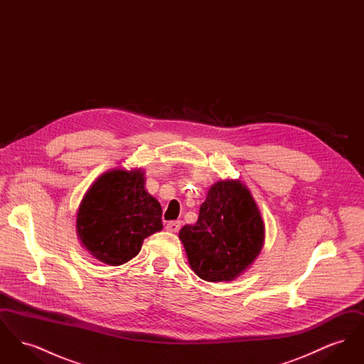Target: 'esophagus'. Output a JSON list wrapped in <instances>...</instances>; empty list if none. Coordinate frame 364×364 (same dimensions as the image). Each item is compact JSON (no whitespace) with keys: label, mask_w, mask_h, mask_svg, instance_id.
Instances as JSON below:
<instances>
[{"label":"esophagus","mask_w":364,"mask_h":364,"mask_svg":"<svg viewBox=\"0 0 364 364\" xmlns=\"http://www.w3.org/2000/svg\"><path fill=\"white\" fill-rule=\"evenodd\" d=\"M180 226H181V223L180 221H171V223H168L166 224V230L168 232H172V233H176V232H178L180 230Z\"/></svg>","instance_id":"esophagus-1"}]
</instances>
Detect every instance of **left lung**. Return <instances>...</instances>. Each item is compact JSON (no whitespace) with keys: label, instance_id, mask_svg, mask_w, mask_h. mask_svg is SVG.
Instances as JSON below:
<instances>
[{"label":"left lung","instance_id":"obj_1","mask_svg":"<svg viewBox=\"0 0 364 364\" xmlns=\"http://www.w3.org/2000/svg\"><path fill=\"white\" fill-rule=\"evenodd\" d=\"M178 239L198 277L229 282L258 258L264 244V223L248 187L240 180L226 178L210 187L196 224L183 226Z\"/></svg>","mask_w":364,"mask_h":364}]
</instances>
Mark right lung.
<instances>
[{"instance_id":"1","label":"right lung","mask_w":364,"mask_h":364,"mask_svg":"<svg viewBox=\"0 0 364 364\" xmlns=\"http://www.w3.org/2000/svg\"><path fill=\"white\" fill-rule=\"evenodd\" d=\"M144 186L140 168H113L87 190L76 213V233L94 259L120 266L138 255L146 237L162 230V208Z\"/></svg>"}]
</instances>
